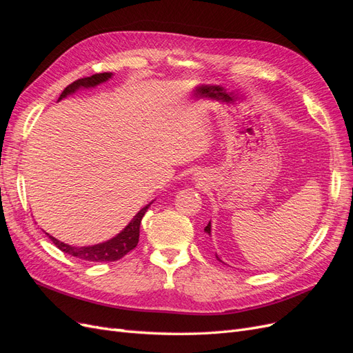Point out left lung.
Returning a JSON list of instances; mask_svg holds the SVG:
<instances>
[{
  "mask_svg": "<svg viewBox=\"0 0 353 353\" xmlns=\"http://www.w3.org/2000/svg\"><path fill=\"white\" fill-rule=\"evenodd\" d=\"M210 227H212V225H210V222H209V223H208V225L205 227V231H206V232L209 234V236H210ZM216 258H218V256H216ZM218 261H221V259L218 258ZM221 262H222V261H221Z\"/></svg>",
  "mask_w": 353,
  "mask_h": 353,
  "instance_id": "8db88e82",
  "label": "left lung"
}]
</instances>
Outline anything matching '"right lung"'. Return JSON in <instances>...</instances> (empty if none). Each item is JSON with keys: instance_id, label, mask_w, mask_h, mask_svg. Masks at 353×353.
I'll return each instance as SVG.
<instances>
[{"instance_id": "1", "label": "right lung", "mask_w": 353, "mask_h": 353, "mask_svg": "<svg viewBox=\"0 0 353 353\" xmlns=\"http://www.w3.org/2000/svg\"><path fill=\"white\" fill-rule=\"evenodd\" d=\"M110 72H104V73H95L92 77H87V78H81L78 81L72 82L70 85L65 88L60 94L59 100L68 97L69 94H73L74 91H78L79 88H94L97 87V85L109 81L112 78ZM153 203V201H152ZM152 203H148L147 206H144L140 212L137 213V215L132 218V221L128 223V225L114 236L113 239L104 241V243H99V244H94V245H83V248H79V245H70L63 243L57 239H54L50 234H47L48 239L54 243L57 248L65 252L70 256H74V258L82 259V261H88V262H114V261H119L121 258L131 252L132 249L137 248L138 244V239H140V223L141 219L144 216V213L147 212V209L150 208Z\"/></svg>"}]
</instances>
